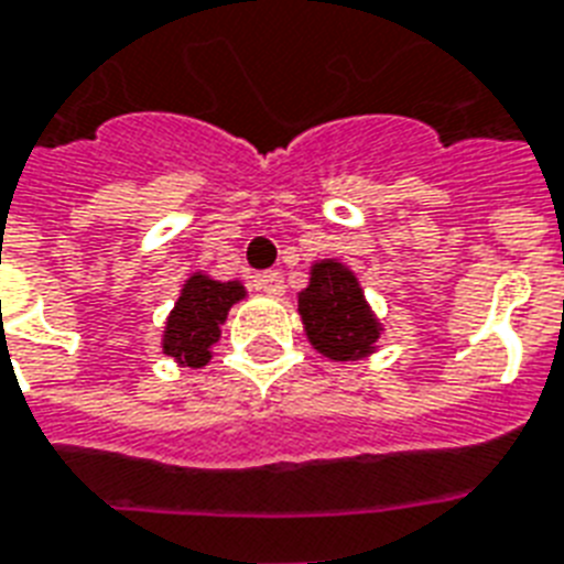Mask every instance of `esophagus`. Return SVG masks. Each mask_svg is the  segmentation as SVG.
<instances>
[{"label": "esophagus", "instance_id": "obj_1", "mask_svg": "<svg viewBox=\"0 0 564 564\" xmlns=\"http://www.w3.org/2000/svg\"><path fill=\"white\" fill-rule=\"evenodd\" d=\"M256 288L270 296H282V291H285V279H282V273H276V270H270V273H259V276H256Z\"/></svg>", "mask_w": 564, "mask_h": 564}]
</instances>
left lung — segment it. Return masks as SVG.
Segmentation results:
<instances>
[{
  "instance_id": "1",
  "label": "left lung",
  "mask_w": 564,
  "mask_h": 564,
  "mask_svg": "<svg viewBox=\"0 0 564 564\" xmlns=\"http://www.w3.org/2000/svg\"><path fill=\"white\" fill-rule=\"evenodd\" d=\"M296 312L308 344L332 361L368 359L386 332L359 276L338 259H321L308 268V285L296 294Z\"/></svg>"
}]
</instances>
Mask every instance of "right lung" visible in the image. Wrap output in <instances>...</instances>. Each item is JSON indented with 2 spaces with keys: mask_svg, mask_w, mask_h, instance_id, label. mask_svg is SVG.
<instances>
[{
  "mask_svg": "<svg viewBox=\"0 0 564 564\" xmlns=\"http://www.w3.org/2000/svg\"><path fill=\"white\" fill-rule=\"evenodd\" d=\"M247 296L241 279L223 282L203 270L185 279L176 305L170 308L161 350L176 361L178 368H205L212 361V347L220 341V326L229 317V308Z\"/></svg>",
  "mask_w": 564,
  "mask_h": 564,
  "instance_id": "1",
  "label": "right lung"
}]
</instances>
